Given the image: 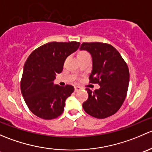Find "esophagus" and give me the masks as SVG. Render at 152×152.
<instances>
[{"label": "esophagus", "mask_w": 152, "mask_h": 152, "mask_svg": "<svg viewBox=\"0 0 152 152\" xmlns=\"http://www.w3.org/2000/svg\"><path fill=\"white\" fill-rule=\"evenodd\" d=\"M81 89V88L80 86H75V91H80Z\"/></svg>", "instance_id": "34e87169"}]
</instances>
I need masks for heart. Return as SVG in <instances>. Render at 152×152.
Wrapping results in <instances>:
<instances>
[{
    "instance_id": "heart-1",
    "label": "heart",
    "mask_w": 152,
    "mask_h": 152,
    "mask_svg": "<svg viewBox=\"0 0 152 152\" xmlns=\"http://www.w3.org/2000/svg\"><path fill=\"white\" fill-rule=\"evenodd\" d=\"M84 53H86V52H85V51H82V52H80L79 54H78V56H80V55L84 54Z\"/></svg>"
}]
</instances>
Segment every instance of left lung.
I'll use <instances>...</instances> for the list:
<instances>
[{
	"instance_id": "8db88e82",
	"label": "left lung",
	"mask_w": 152,
	"mask_h": 152,
	"mask_svg": "<svg viewBox=\"0 0 152 152\" xmlns=\"http://www.w3.org/2000/svg\"><path fill=\"white\" fill-rule=\"evenodd\" d=\"M80 49L91 55L93 68L89 83L100 86L94 91L87 88L88 98L83 107L94 118L110 116L119 110L126 98L129 81L127 64L118 51L109 44L83 42Z\"/></svg>"
}]
</instances>
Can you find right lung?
<instances>
[{
    "label": "right lung",
    "instance_id": "1",
    "mask_svg": "<svg viewBox=\"0 0 152 152\" xmlns=\"http://www.w3.org/2000/svg\"><path fill=\"white\" fill-rule=\"evenodd\" d=\"M80 42H53L33 51L24 65L20 88L29 110L45 120L58 117L65 101L74 91L71 85H54L56 75L63 70L64 61L75 52Z\"/></svg>",
    "mask_w": 152,
    "mask_h": 152
}]
</instances>
